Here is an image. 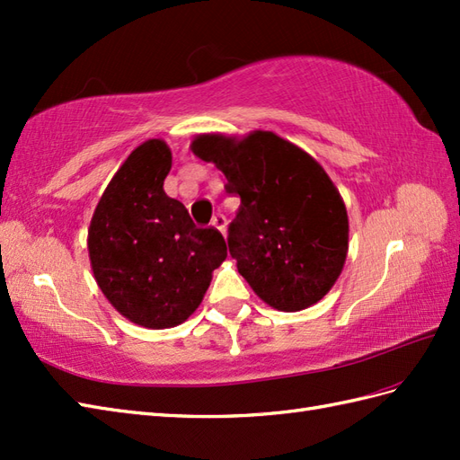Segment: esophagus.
<instances>
[{
	"mask_svg": "<svg viewBox=\"0 0 460 460\" xmlns=\"http://www.w3.org/2000/svg\"><path fill=\"white\" fill-rule=\"evenodd\" d=\"M211 225H213V227L217 229L219 233H223V235H225V231H227V219H225V215H219V213L215 215Z\"/></svg>",
	"mask_w": 460,
	"mask_h": 460,
	"instance_id": "34e87169",
	"label": "esophagus"
}]
</instances>
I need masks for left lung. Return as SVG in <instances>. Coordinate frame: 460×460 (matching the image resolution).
<instances>
[{
	"instance_id": "obj_1",
	"label": "left lung",
	"mask_w": 460,
	"mask_h": 460,
	"mask_svg": "<svg viewBox=\"0 0 460 460\" xmlns=\"http://www.w3.org/2000/svg\"><path fill=\"white\" fill-rule=\"evenodd\" d=\"M193 154L225 173L241 205L227 245L241 277L277 310L308 308L346 262L348 213L322 165L298 146L257 130L243 140L205 134Z\"/></svg>"
}]
</instances>
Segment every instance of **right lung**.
Here are the masks:
<instances>
[{
    "instance_id": "add662e5",
    "label": "right lung",
    "mask_w": 460,
    "mask_h": 460,
    "mask_svg": "<svg viewBox=\"0 0 460 460\" xmlns=\"http://www.w3.org/2000/svg\"><path fill=\"white\" fill-rule=\"evenodd\" d=\"M172 152L162 140L138 146L96 205L89 255L104 296L134 324H181L199 306L211 272L227 257L217 229L198 227L164 191Z\"/></svg>"
}]
</instances>
